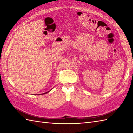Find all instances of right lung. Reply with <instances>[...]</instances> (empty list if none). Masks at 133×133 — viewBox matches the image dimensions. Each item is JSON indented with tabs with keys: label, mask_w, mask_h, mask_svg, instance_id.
I'll use <instances>...</instances> for the list:
<instances>
[{
	"label": "right lung",
	"mask_w": 133,
	"mask_h": 133,
	"mask_svg": "<svg viewBox=\"0 0 133 133\" xmlns=\"http://www.w3.org/2000/svg\"><path fill=\"white\" fill-rule=\"evenodd\" d=\"M49 91H47V92H45V93H43V94H47V93H48V92H49Z\"/></svg>",
	"instance_id": "obj_1"
}]
</instances>
